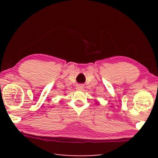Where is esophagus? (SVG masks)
I'll list each match as a JSON object with an SVG mask.
<instances>
[{
  "label": "esophagus",
  "instance_id": "34e87169",
  "mask_svg": "<svg viewBox=\"0 0 158 158\" xmlns=\"http://www.w3.org/2000/svg\"><path fill=\"white\" fill-rule=\"evenodd\" d=\"M76 89L77 90H82L83 89V86L81 85H78L76 87Z\"/></svg>",
  "mask_w": 158,
  "mask_h": 158
}]
</instances>
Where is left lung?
Wrapping results in <instances>:
<instances>
[{"mask_svg": "<svg viewBox=\"0 0 158 158\" xmlns=\"http://www.w3.org/2000/svg\"><path fill=\"white\" fill-rule=\"evenodd\" d=\"M96 103H97V102H96Z\"/></svg>", "mask_w": 158, "mask_h": 158, "instance_id": "left-lung-1", "label": "left lung"}]
</instances>
